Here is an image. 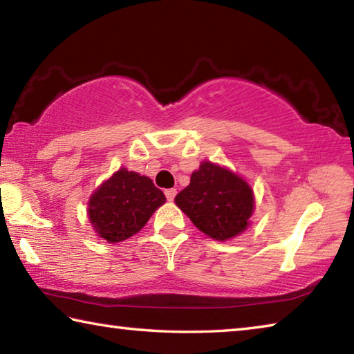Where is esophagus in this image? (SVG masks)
<instances>
[{
    "mask_svg": "<svg viewBox=\"0 0 354 354\" xmlns=\"http://www.w3.org/2000/svg\"><path fill=\"white\" fill-rule=\"evenodd\" d=\"M175 195H176V189H167L165 190V196H167V200H169V201L175 200Z\"/></svg>",
    "mask_w": 354,
    "mask_h": 354,
    "instance_id": "34e87169",
    "label": "esophagus"
}]
</instances>
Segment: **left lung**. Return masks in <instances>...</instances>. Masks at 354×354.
<instances>
[{
    "mask_svg": "<svg viewBox=\"0 0 354 354\" xmlns=\"http://www.w3.org/2000/svg\"><path fill=\"white\" fill-rule=\"evenodd\" d=\"M175 203L201 232L225 242L247 231L254 212V192L237 173L203 160Z\"/></svg>",
    "mask_w": 354,
    "mask_h": 354,
    "instance_id": "8db88e82",
    "label": "left lung"
}]
</instances>
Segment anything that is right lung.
<instances>
[{
	"mask_svg": "<svg viewBox=\"0 0 354 354\" xmlns=\"http://www.w3.org/2000/svg\"><path fill=\"white\" fill-rule=\"evenodd\" d=\"M164 203L165 195L151 179L122 167L95 189L87 215L98 237L117 243L137 234Z\"/></svg>",
	"mask_w": 354,
	"mask_h": 354,
	"instance_id": "right-lung-1",
	"label": "right lung"
}]
</instances>
